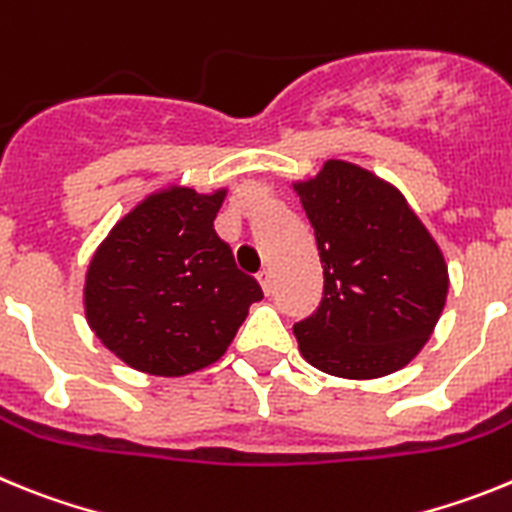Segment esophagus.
Instances as JSON below:
<instances>
[{
    "mask_svg": "<svg viewBox=\"0 0 512 512\" xmlns=\"http://www.w3.org/2000/svg\"><path fill=\"white\" fill-rule=\"evenodd\" d=\"M259 284L261 289H264V295H271V287H274V284H271V271H259Z\"/></svg>",
    "mask_w": 512,
    "mask_h": 512,
    "instance_id": "34e87169",
    "label": "esophagus"
}]
</instances>
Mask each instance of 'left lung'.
Masks as SVG:
<instances>
[{
	"mask_svg": "<svg viewBox=\"0 0 512 512\" xmlns=\"http://www.w3.org/2000/svg\"><path fill=\"white\" fill-rule=\"evenodd\" d=\"M315 230L323 300L295 325L307 364L333 377L377 379L408 366L449 295V266L397 187L330 158L295 182Z\"/></svg>",
	"mask_w": 512,
	"mask_h": 512,
	"instance_id": "obj_1",
	"label": "left lung"
}]
</instances>
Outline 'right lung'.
Instances as JSON below:
<instances>
[{"instance_id":"add662e5","label":"right lung","mask_w":512,"mask_h":512,"mask_svg":"<svg viewBox=\"0 0 512 512\" xmlns=\"http://www.w3.org/2000/svg\"><path fill=\"white\" fill-rule=\"evenodd\" d=\"M225 194L158 189L117 220L89 261V328L138 372L184 377L215 364L264 297L212 228Z\"/></svg>"}]
</instances>
